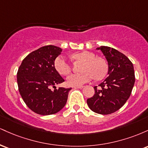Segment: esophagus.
Here are the masks:
<instances>
[{"label": "esophagus", "instance_id": "1", "mask_svg": "<svg viewBox=\"0 0 148 148\" xmlns=\"http://www.w3.org/2000/svg\"><path fill=\"white\" fill-rule=\"evenodd\" d=\"M74 88V89H77V88H80V89H81V88H84V86H74V87H73Z\"/></svg>", "mask_w": 148, "mask_h": 148}]
</instances>
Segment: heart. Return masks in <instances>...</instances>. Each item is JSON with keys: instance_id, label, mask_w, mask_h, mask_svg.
Instances as JSON below:
<instances>
[{"instance_id": "b5f03b06", "label": "heart", "mask_w": 148, "mask_h": 148, "mask_svg": "<svg viewBox=\"0 0 148 148\" xmlns=\"http://www.w3.org/2000/svg\"><path fill=\"white\" fill-rule=\"evenodd\" d=\"M73 60L85 62L81 74H70L67 77V84L70 86H81L90 82L94 78L101 79L106 74L107 64L103 59L96 58L93 53L82 51L72 54ZM54 67L61 75H66L71 72L70 64L62 56H59L54 61Z\"/></svg>"}]
</instances>
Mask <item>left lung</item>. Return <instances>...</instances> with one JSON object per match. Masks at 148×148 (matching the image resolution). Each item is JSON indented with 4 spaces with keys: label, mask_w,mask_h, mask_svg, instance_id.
I'll return each instance as SVG.
<instances>
[{
    "label": "left lung",
    "mask_w": 148,
    "mask_h": 148,
    "mask_svg": "<svg viewBox=\"0 0 148 148\" xmlns=\"http://www.w3.org/2000/svg\"><path fill=\"white\" fill-rule=\"evenodd\" d=\"M101 50L108 61V77L95 86V94L87 99L92 111L108 115L120 109L129 99L135 83L134 66L126 56L116 49L105 46Z\"/></svg>",
    "instance_id": "1"
}]
</instances>
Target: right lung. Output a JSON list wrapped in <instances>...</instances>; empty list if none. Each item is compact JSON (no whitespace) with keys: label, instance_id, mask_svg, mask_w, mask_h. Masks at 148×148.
I'll return each instance as SVG.
<instances>
[{"label":"right lung","instance_id":"add662e5","mask_svg":"<svg viewBox=\"0 0 148 148\" xmlns=\"http://www.w3.org/2000/svg\"><path fill=\"white\" fill-rule=\"evenodd\" d=\"M61 52L62 49L56 46L42 47L28 54L18 69L20 95L27 106L37 114H55L67 103L72 88L56 89L55 86L64 81L54 67V61Z\"/></svg>","mask_w":148,"mask_h":148}]
</instances>
